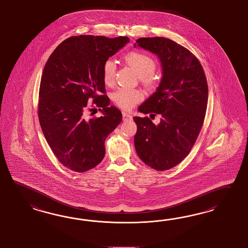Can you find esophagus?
<instances>
[{
    "mask_svg": "<svg viewBox=\"0 0 248 248\" xmlns=\"http://www.w3.org/2000/svg\"><path fill=\"white\" fill-rule=\"evenodd\" d=\"M123 120L124 121H132L133 120V116L130 114H128L126 112H123Z\"/></svg>",
    "mask_w": 248,
    "mask_h": 248,
    "instance_id": "1",
    "label": "esophagus"
}]
</instances>
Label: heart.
<instances>
[{
  "label": "heart",
  "mask_w": 248,
  "mask_h": 248,
  "mask_svg": "<svg viewBox=\"0 0 248 248\" xmlns=\"http://www.w3.org/2000/svg\"><path fill=\"white\" fill-rule=\"evenodd\" d=\"M124 60L136 73L140 76L141 81L150 85L154 82V72L156 65L154 60L146 54L132 51L125 55ZM115 76V64L113 61L107 60L103 65V79L106 85H112L114 83ZM142 94L138 89L120 87L115 90L112 98L118 107L129 110L141 100Z\"/></svg>",
  "instance_id": "b5f03b06"
}]
</instances>
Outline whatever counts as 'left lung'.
Segmentation results:
<instances>
[{
    "instance_id": "8db88e82",
    "label": "left lung",
    "mask_w": 248,
    "mask_h": 248,
    "mask_svg": "<svg viewBox=\"0 0 248 248\" xmlns=\"http://www.w3.org/2000/svg\"><path fill=\"white\" fill-rule=\"evenodd\" d=\"M136 47L158 57L162 78L156 92L138 109L143 114H161V122L156 125L147 116H134V146L148 166L166 170L189 154L200 134L208 105L207 78L198 59L173 40L140 38Z\"/></svg>"
}]
</instances>
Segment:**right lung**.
<instances>
[{
    "instance_id": "1",
    "label": "right lung",
    "mask_w": 248,
    "mask_h": 248,
    "mask_svg": "<svg viewBox=\"0 0 248 248\" xmlns=\"http://www.w3.org/2000/svg\"><path fill=\"white\" fill-rule=\"evenodd\" d=\"M129 41L128 37H70L56 47L44 67L38 107L40 127L58 160L76 172L100 163L107 136L123 119L119 109L109 107L107 94H100L106 92L105 61ZM89 98L100 107V118H85Z\"/></svg>"
}]
</instances>
